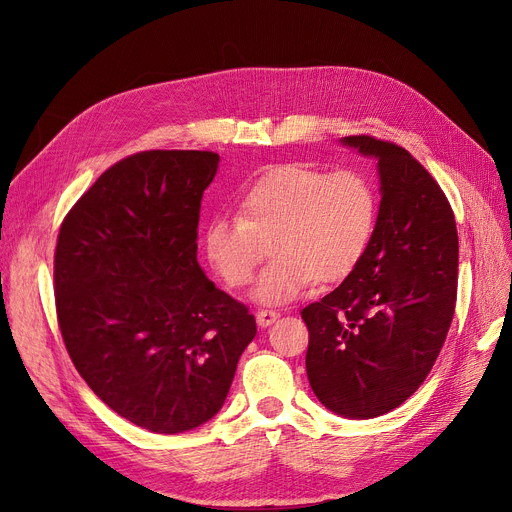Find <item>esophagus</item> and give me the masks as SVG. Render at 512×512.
I'll return each mask as SVG.
<instances>
[{
    "mask_svg": "<svg viewBox=\"0 0 512 512\" xmlns=\"http://www.w3.org/2000/svg\"><path fill=\"white\" fill-rule=\"evenodd\" d=\"M278 317H280V313L274 311V309H259L257 311V324L261 328H267V326H272Z\"/></svg>",
    "mask_w": 512,
    "mask_h": 512,
    "instance_id": "obj_1",
    "label": "esophagus"
}]
</instances>
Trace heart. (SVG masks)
<instances>
[{
    "mask_svg": "<svg viewBox=\"0 0 512 512\" xmlns=\"http://www.w3.org/2000/svg\"><path fill=\"white\" fill-rule=\"evenodd\" d=\"M375 220L378 193L365 174L284 164L247 188L238 215L213 218L201 247L215 274L228 286H242L270 242L274 259L251 297L282 305L301 297L317 278L334 282L351 274L369 247Z\"/></svg>",
    "mask_w": 512,
    "mask_h": 512,
    "instance_id": "1",
    "label": "heart"
}]
</instances>
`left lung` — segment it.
Instances as JSON below:
<instances>
[{
	"mask_svg": "<svg viewBox=\"0 0 512 512\" xmlns=\"http://www.w3.org/2000/svg\"><path fill=\"white\" fill-rule=\"evenodd\" d=\"M340 143L378 161L382 199L359 265L301 311L305 365L326 409L373 419L400 407L442 351L456 303L459 236L442 188L407 149L365 134Z\"/></svg>",
	"mask_w": 512,
	"mask_h": 512,
	"instance_id": "8db88e82",
	"label": "left lung"
}]
</instances>
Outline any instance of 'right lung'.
<instances>
[{"label":"right lung","mask_w":512,"mask_h":512,"mask_svg":"<svg viewBox=\"0 0 512 512\" xmlns=\"http://www.w3.org/2000/svg\"><path fill=\"white\" fill-rule=\"evenodd\" d=\"M211 151H143L105 170L60 228L53 280L68 355L130 423L182 434L228 396L255 317L197 261Z\"/></svg>","instance_id":"add662e5"}]
</instances>
